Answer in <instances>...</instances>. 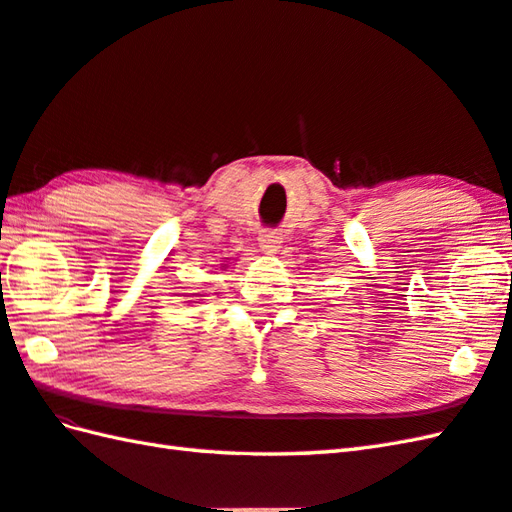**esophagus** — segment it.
Masks as SVG:
<instances>
[{
    "label": "esophagus",
    "mask_w": 512,
    "mask_h": 512,
    "mask_svg": "<svg viewBox=\"0 0 512 512\" xmlns=\"http://www.w3.org/2000/svg\"><path fill=\"white\" fill-rule=\"evenodd\" d=\"M281 233L277 231H262L259 233V248L266 250V253H277V250L281 248Z\"/></svg>",
    "instance_id": "obj_1"
}]
</instances>
